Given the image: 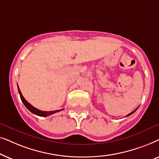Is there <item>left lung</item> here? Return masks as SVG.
I'll list each match as a JSON object with an SVG mask.
<instances>
[{
    "mask_svg": "<svg viewBox=\"0 0 159 159\" xmlns=\"http://www.w3.org/2000/svg\"><path fill=\"white\" fill-rule=\"evenodd\" d=\"M136 110H137V109H136ZM136 110H134V111H132V112H131V113H130V114H127V116H130V115H131V114H133V113H134V112H135V111H136Z\"/></svg>",
    "mask_w": 159,
    "mask_h": 159,
    "instance_id": "8db88e82",
    "label": "left lung"
}]
</instances>
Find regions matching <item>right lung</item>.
Masks as SVG:
<instances>
[{
    "label": "right lung",
    "mask_w": 159,
    "mask_h": 159,
    "mask_svg": "<svg viewBox=\"0 0 159 159\" xmlns=\"http://www.w3.org/2000/svg\"><path fill=\"white\" fill-rule=\"evenodd\" d=\"M18 90H19V95H20V98H21V101L23 102L24 105H25L26 107H27V108L29 111H30L32 114H35V115H38V116H50V115L51 114H55V113H57L58 111H61L64 110V109H60V110H56V111H40L38 109V108H34V106H32L31 104H30V103H28V102L26 101L25 98L23 97L22 94H21V91L20 90H19V88L18 86Z\"/></svg>",
    "instance_id": "1"
}]
</instances>
